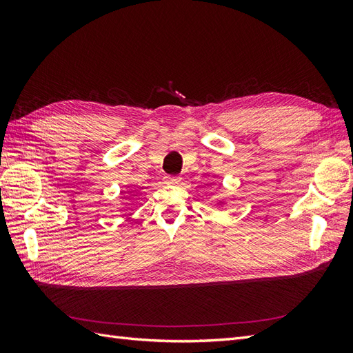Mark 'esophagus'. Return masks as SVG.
Masks as SVG:
<instances>
[{
  "mask_svg": "<svg viewBox=\"0 0 353 353\" xmlns=\"http://www.w3.org/2000/svg\"><path fill=\"white\" fill-rule=\"evenodd\" d=\"M166 184H170V185H178L181 184V178L179 176H166Z\"/></svg>",
  "mask_w": 353,
  "mask_h": 353,
  "instance_id": "1",
  "label": "esophagus"
}]
</instances>
